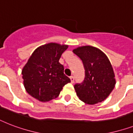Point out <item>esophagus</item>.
I'll return each instance as SVG.
<instances>
[{
  "label": "esophagus",
  "mask_w": 133,
  "mask_h": 133,
  "mask_svg": "<svg viewBox=\"0 0 133 133\" xmlns=\"http://www.w3.org/2000/svg\"><path fill=\"white\" fill-rule=\"evenodd\" d=\"M70 79L71 80V83H73L74 82H75V77H73V76H71V77H70Z\"/></svg>",
  "instance_id": "34e87169"
}]
</instances>
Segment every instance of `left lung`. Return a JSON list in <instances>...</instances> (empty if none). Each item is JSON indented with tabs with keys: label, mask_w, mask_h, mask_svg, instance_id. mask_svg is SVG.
Instances as JSON below:
<instances>
[{
	"label": "left lung",
	"mask_w": 133,
	"mask_h": 133,
	"mask_svg": "<svg viewBox=\"0 0 133 133\" xmlns=\"http://www.w3.org/2000/svg\"><path fill=\"white\" fill-rule=\"evenodd\" d=\"M73 52L81 58L85 69L83 82L74 86L78 97L90 105L105 100L116 83L113 69L107 56L92 46L80 47Z\"/></svg>",
	"instance_id": "left-lung-1"
}]
</instances>
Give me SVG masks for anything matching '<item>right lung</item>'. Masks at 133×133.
I'll return each mask as SVG.
<instances>
[{
  "label": "right lung",
  "mask_w": 133,
  "mask_h": 133,
  "mask_svg": "<svg viewBox=\"0 0 133 133\" xmlns=\"http://www.w3.org/2000/svg\"><path fill=\"white\" fill-rule=\"evenodd\" d=\"M68 45L48 43L34 50L22 70L24 86L32 97L48 101L58 97L70 82L58 61Z\"/></svg>",
  "instance_id": "right-lung-1"
}]
</instances>
